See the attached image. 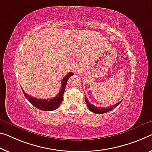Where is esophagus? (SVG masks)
<instances>
[{
    "mask_svg": "<svg viewBox=\"0 0 152 152\" xmlns=\"http://www.w3.org/2000/svg\"><path fill=\"white\" fill-rule=\"evenodd\" d=\"M77 71H78V69L76 68V67H75V68L74 69V71H75V72H77Z\"/></svg>",
    "mask_w": 152,
    "mask_h": 152,
    "instance_id": "esophagus-1",
    "label": "esophagus"
}]
</instances>
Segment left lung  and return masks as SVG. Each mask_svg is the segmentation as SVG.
I'll return each mask as SVG.
<instances>
[{
  "label": "left lung",
  "instance_id": "8db88e82",
  "mask_svg": "<svg viewBox=\"0 0 152 152\" xmlns=\"http://www.w3.org/2000/svg\"><path fill=\"white\" fill-rule=\"evenodd\" d=\"M85 99H86V104H87L88 109H89L91 111H92L93 113H100V114L107 113V112L112 110V109H113V108H115V107H116L121 102H122V100H121V101L119 102L118 103L113 104L112 107H107L105 108V107H96L94 105H93V104H91L90 102L88 101L87 97H86V96H85Z\"/></svg>",
  "mask_w": 152,
  "mask_h": 152
}]
</instances>
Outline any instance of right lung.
Wrapping results in <instances>:
<instances>
[{
    "instance_id": "add662e5",
    "label": "right lung",
    "mask_w": 152,
    "mask_h": 152,
    "mask_svg": "<svg viewBox=\"0 0 152 152\" xmlns=\"http://www.w3.org/2000/svg\"><path fill=\"white\" fill-rule=\"evenodd\" d=\"M74 73L72 72H70L66 76L63 78L62 81V87L60 89L59 93L57 96L53 97L51 99H39L36 98L32 97V96H30L26 93L23 89L22 92L24 93L25 97L31 103L32 105L37 107V109H40L42 111H53L55 109L58 108L63 100V95H64L65 88L68 81V79L71 77L72 75H73Z\"/></svg>"
}]
</instances>
